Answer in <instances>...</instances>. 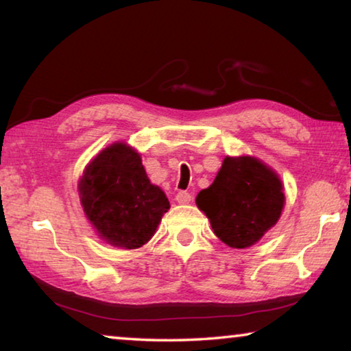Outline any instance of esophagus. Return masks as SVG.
Listing matches in <instances>:
<instances>
[{
	"label": "esophagus",
	"mask_w": 351,
	"mask_h": 351,
	"mask_svg": "<svg viewBox=\"0 0 351 351\" xmlns=\"http://www.w3.org/2000/svg\"><path fill=\"white\" fill-rule=\"evenodd\" d=\"M190 199H192V195L186 192V190H181V192L176 193V201L180 204H187L190 203Z\"/></svg>",
	"instance_id": "34e87169"
}]
</instances>
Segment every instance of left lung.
<instances>
[{
  "mask_svg": "<svg viewBox=\"0 0 351 351\" xmlns=\"http://www.w3.org/2000/svg\"><path fill=\"white\" fill-rule=\"evenodd\" d=\"M283 204L278 176L249 156L226 158L212 186L197 197L215 235L237 249L257 243L280 218Z\"/></svg>",
  "mask_w": 351,
  "mask_h": 351,
  "instance_id": "1",
  "label": "left lung"
}]
</instances>
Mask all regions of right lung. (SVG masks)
<instances>
[{
  "instance_id": "add662e5",
  "label": "right lung",
  "mask_w": 351,
  "mask_h": 351,
  "mask_svg": "<svg viewBox=\"0 0 351 351\" xmlns=\"http://www.w3.org/2000/svg\"><path fill=\"white\" fill-rule=\"evenodd\" d=\"M80 201L99 235L112 246L136 249L152 239L170 203L147 178L139 153L112 144L88 165Z\"/></svg>"
}]
</instances>
